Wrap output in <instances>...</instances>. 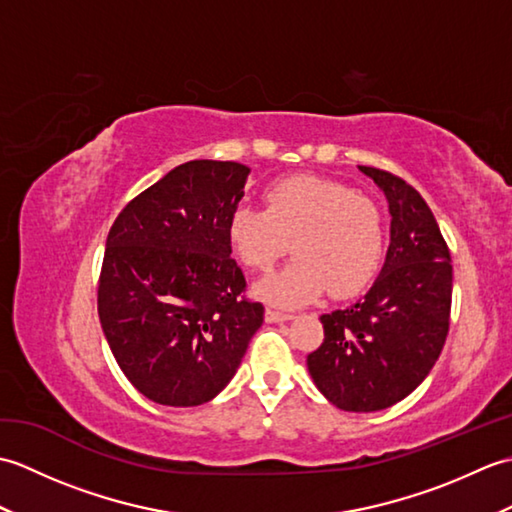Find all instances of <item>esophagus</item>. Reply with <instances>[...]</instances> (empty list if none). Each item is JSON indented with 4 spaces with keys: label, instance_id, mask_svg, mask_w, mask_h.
<instances>
[{
    "label": "esophagus",
    "instance_id": "34e87169",
    "mask_svg": "<svg viewBox=\"0 0 512 512\" xmlns=\"http://www.w3.org/2000/svg\"><path fill=\"white\" fill-rule=\"evenodd\" d=\"M290 319H292L290 312H281V310H275V308L266 310V321L268 323H281V321H290Z\"/></svg>",
    "mask_w": 512,
    "mask_h": 512
}]
</instances>
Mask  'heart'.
Returning a JSON list of instances; mask_svg holds the SVG:
<instances>
[{"label":"heart","mask_w":512,"mask_h":512,"mask_svg":"<svg viewBox=\"0 0 512 512\" xmlns=\"http://www.w3.org/2000/svg\"><path fill=\"white\" fill-rule=\"evenodd\" d=\"M266 209L239 204L228 217V242L250 270L273 268L290 250L297 259L255 292L281 308L317 301L330 290L354 297L376 277L385 228L378 206L347 184L317 176H292L266 191Z\"/></svg>","instance_id":"b5f03b06"}]
</instances>
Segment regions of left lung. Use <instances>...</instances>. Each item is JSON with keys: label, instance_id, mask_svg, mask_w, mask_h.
<instances>
[{"label": "left lung", "instance_id": "left-lung-1", "mask_svg": "<svg viewBox=\"0 0 512 512\" xmlns=\"http://www.w3.org/2000/svg\"><path fill=\"white\" fill-rule=\"evenodd\" d=\"M358 169L389 204L387 257L361 301L323 314V343L308 354V372L334 407L369 413L407 398L436 365L449 332L453 266L422 195L387 171Z\"/></svg>", "mask_w": 512, "mask_h": 512}]
</instances>
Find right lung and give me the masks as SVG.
Returning <instances> with one entry per match:
<instances>
[{
    "label": "right lung",
    "mask_w": 512,
    "mask_h": 512,
    "mask_svg": "<svg viewBox=\"0 0 512 512\" xmlns=\"http://www.w3.org/2000/svg\"><path fill=\"white\" fill-rule=\"evenodd\" d=\"M250 169L191 160L129 202L107 235L99 319L129 383L158 405L195 407L231 383L264 306L242 292L228 217Z\"/></svg>",
    "instance_id": "1"
}]
</instances>
